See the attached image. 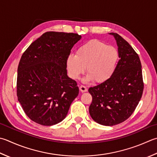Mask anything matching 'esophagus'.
Here are the masks:
<instances>
[{
	"instance_id": "1",
	"label": "esophagus",
	"mask_w": 157,
	"mask_h": 157,
	"mask_svg": "<svg viewBox=\"0 0 157 157\" xmlns=\"http://www.w3.org/2000/svg\"><path fill=\"white\" fill-rule=\"evenodd\" d=\"M79 90H80L82 93H85V92H86L88 90V89L85 86L81 85L80 86H79Z\"/></svg>"
}]
</instances>
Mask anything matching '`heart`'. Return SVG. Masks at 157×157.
<instances>
[{"label": "heart", "instance_id": "heart-1", "mask_svg": "<svg viewBox=\"0 0 157 157\" xmlns=\"http://www.w3.org/2000/svg\"><path fill=\"white\" fill-rule=\"evenodd\" d=\"M120 54L113 46L98 39H92L78 48L76 55L70 54L67 67L71 78L77 79L86 69L85 81L98 84L107 82L116 71Z\"/></svg>", "mask_w": 157, "mask_h": 157}]
</instances>
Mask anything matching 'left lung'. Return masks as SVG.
<instances>
[{
	"instance_id": "left-lung-1",
	"label": "left lung",
	"mask_w": 157,
	"mask_h": 157,
	"mask_svg": "<svg viewBox=\"0 0 157 157\" xmlns=\"http://www.w3.org/2000/svg\"><path fill=\"white\" fill-rule=\"evenodd\" d=\"M120 54L114 74L109 80L90 87L93 101L89 113L95 122L113 126L131 116L142 98L144 82L140 57L130 44L118 34L111 33Z\"/></svg>"
}]
</instances>
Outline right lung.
Returning a JSON list of instances; mask_svg holds the SVG:
<instances>
[{"label":"right lung","mask_w":157,"mask_h":157,"mask_svg":"<svg viewBox=\"0 0 157 157\" xmlns=\"http://www.w3.org/2000/svg\"><path fill=\"white\" fill-rule=\"evenodd\" d=\"M81 38L76 33L46 32L21 56L17 68V99L36 123H59L78 97L77 82L67 75V59Z\"/></svg>","instance_id":"1"}]
</instances>
